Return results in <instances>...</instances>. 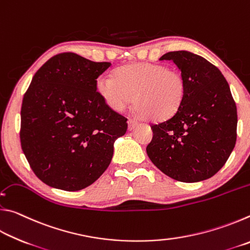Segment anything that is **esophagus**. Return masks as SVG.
<instances>
[{
    "label": "esophagus",
    "mask_w": 250,
    "mask_h": 250,
    "mask_svg": "<svg viewBox=\"0 0 250 250\" xmlns=\"http://www.w3.org/2000/svg\"><path fill=\"white\" fill-rule=\"evenodd\" d=\"M138 125H139V122L137 120H134V119H129L128 120V128H129V130L134 129Z\"/></svg>",
    "instance_id": "1"
}]
</instances>
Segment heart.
<instances>
[{
	"label": "heart",
	"instance_id": "1",
	"mask_svg": "<svg viewBox=\"0 0 250 250\" xmlns=\"http://www.w3.org/2000/svg\"><path fill=\"white\" fill-rule=\"evenodd\" d=\"M97 92L115 111H124L134 98L137 111L153 121L174 116L183 103L186 83L181 73L159 64H132L118 68L115 78L101 75Z\"/></svg>",
	"mask_w": 250,
	"mask_h": 250
}]
</instances>
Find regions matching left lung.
<instances>
[{
	"label": "left lung",
	"instance_id": "8db88e82",
	"mask_svg": "<svg viewBox=\"0 0 250 250\" xmlns=\"http://www.w3.org/2000/svg\"><path fill=\"white\" fill-rule=\"evenodd\" d=\"M160 59L179 67L186 91L174 116L151 125L147 156L176 181L209 179L226 163L236 143L237 108L229 84L216 66L188 50L167 53Z\"/></svg>",
	"mask_w": 250,
	"mask_h": 250
}]
</instances>
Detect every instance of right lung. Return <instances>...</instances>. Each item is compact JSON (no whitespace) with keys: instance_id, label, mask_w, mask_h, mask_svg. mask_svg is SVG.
Instances as JSON below:
<instances>
[{"instance_id":"add662e5","label":"right lung","mask_w":250,"mask_h":250,"mask_svg":"<svg viewBox=\"0 0 250 250\" xmlns=\"http://www.w3.org/2000/svg\"><path fill=\"white\" fill-rule=\"evenodd\" d=\"M110 66L62 53L34 75L21 109V146L34 173L48 186L79 191L111 162L113 143L128 124L97 92V78Z\"/></svg>"}]
</instances>
